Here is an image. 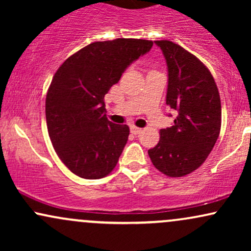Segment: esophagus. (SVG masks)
Segmentation results:
<instances>
[{"instance_id": "1", "label": "esophagus", "mask_w": 251, "mask_h": 251, "mask_svg": "<svg viewBox=\"0 0 251 251\" xmlns=\"http://www.w3.org/2000/svg\"><path fill=\"white\" fill-rule=\"evenodd\" d=\"M142 131H143L142 128H138V127H135V126H132V127H131V133L134 134V135L139 134Z\"/></svg>"}]
</instances>
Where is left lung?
<instances>
[{
  "label": "left lung",
  "mask_w": 251,
  "mask_h": 251,
  "mask_svg": "<svg viewBox=\"0 0 251 251\" xmlns=\"http://www.w3.org/2000/svg\"><path fill=\"white\" fill-rule=\"evenodd\" d=\"M168 65L166 105L177 111L171 127L149 150L151 162L169 177L191 174L205 162L221 131V98L214 76L201 60L179 45L154 41Z\"/></svg>",
  "instance_id": "obj_1"
}]
</instances>
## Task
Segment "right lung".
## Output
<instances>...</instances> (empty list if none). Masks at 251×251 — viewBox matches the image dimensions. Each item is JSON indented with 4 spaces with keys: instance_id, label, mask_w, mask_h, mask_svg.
Segmentation results:
<instances>
[{
    "instance_id": "obj_1",
    "label": "right lung",
    "mask_w": 251,
    "mask_h": 251,
    "mask_svg": "<svg viewBox=\"0 0 251 251\" xmlns=\"http://www.w3.org/2000/svg\"><path fill=\"white\" fill-rule=\"evenodd\" d=\"M152 46L140 39L93 42L68 57L54 74L46 97L48 134L74 175L99 179L116 168L129 128L109 122L103 98Z\"/></svg>"
}]
</instances>
